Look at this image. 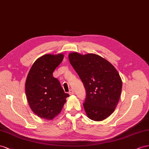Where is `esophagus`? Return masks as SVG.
<instances>
[{"label": "esophagus", "mask_w": 149, "mask_h": 149, "mask_svg": "<svg viewBox=\"0 0 149 149\" xmlns=\"http://www.w3.org/2000/svg\"><path fill=\"white\" fill-rule=\"evenodd\" d=\"M74 90H72V89H70V91H69V95H72V94H74Z\"/></svg>", "instance_id": "34e87169"}]
</instances>
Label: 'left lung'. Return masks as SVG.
Instances as JSON below:
<instances>
[{
	"label": "left lung",
	"instance_id": "8db88e82",
	"mask_svg": "<svg viewBox=\"0 0 149 149\" xmlns=\"http://www.w3.org/2000/svg\"><path fill=\"white\" fill-rule=\"evenodd\" d=\"M70 64L86 88L83 104L87 117L101 121L111 115L120 99L122 79L116 68L98 55L69 54Z\"/></svg>",
	"mask_w": 149,
	"mask_h": 149
}]
</instances>
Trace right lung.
<instances>
[{
    "instance_id": "obj_1",
    "label": "right lung",
    "mask_w": 149,
    "mask_h": 149,
    "mask_svg": "<svg viewBox=\"0 0 149 149\" xmlns=\"http://www.w3.org/2000/svg\"><path fill=\"white\" fill-rule=\"evenodd\" d=\"M63 58L62 54H46L37 58L25 82V93L30 107L37 116L44 119L56 117L69 96L53 76L54 71Z\"/></svg>"
}]
</instances>
